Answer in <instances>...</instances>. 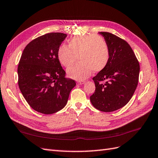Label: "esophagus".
<instances>
[{
  "label": "esophagus",
  "instance_id": "34e87169",
  "mask_svg": "<svg viewBox=\"0 0 158 158\" xmlns=\"http://www.w3.org/2000/svg\"><path fill=\"white\" fill-rule=\"evenodd\" d=\"M83 83H85V81H77V85H82Z\"/></svg>",
  "mask_w": 158,
  "mask_h": 158
}]
</instances>
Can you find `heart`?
<instances>
[{
    "instance_id": "obj_1",
    "label": "heart",
    "mask_w": 158,
    "mask_h": 158,
    "mask_svg": "<svg viewBox=\"0 0 158 158\" xmlns=\"http://www.w3.org/2000/svg\"><path fill=\"white\" fill-rule=\"evenodd\" d=\"M69 46L62 44L58 48L57 56L62 65L70 67L78 58L79 62L69 68V77L83 80L89 76L92 70L99 72L106 67L110 59V49L104 38L95 34L72 38Z\"/></svg>"
}]
</instances>
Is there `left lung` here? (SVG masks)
Returning a JSON list of instances; mask_svg holds the SVG:
<instances>
[{
    "instance_id": "obj_1",
    "label": "left lung",
    "mask_w": 158,
    "mask_h": 158,
    "mask_svg": "<svg viewBox=\"0 0 158 158\" xmlns=\"http://www.w3.org/2000/svg\"><path fill=\"white\" fill-rule=\"evenodd\" d=\"M108 43L110 59L106 67L93 78L96 90L91 104L102 112H113L130 101L138 81L140 67L126 41L108 32H99Z\"/></svg>"
}]
</instances>
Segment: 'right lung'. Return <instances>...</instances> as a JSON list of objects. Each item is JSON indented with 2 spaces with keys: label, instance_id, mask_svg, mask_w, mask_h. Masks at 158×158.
Masks as SVG:
<instances>
[{
  "label": "right lung",
  "instance_id": "1",
  "mask_svg": "<svg viewBox=\"0 0 158 158\" xmlns=\"http://www.w3.org/2000/svg\"><path fill=\"white\" fill-rule=\"evenodd\" d=\"M67 35L49 33L29 42L18 65V85L28 104L38 112L51 114L63 108L76 85L65 77L58 59V48Z\"/></svg>",
  "mask_w": 158,
  "mask_h": 158
}]
</instances>
